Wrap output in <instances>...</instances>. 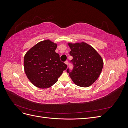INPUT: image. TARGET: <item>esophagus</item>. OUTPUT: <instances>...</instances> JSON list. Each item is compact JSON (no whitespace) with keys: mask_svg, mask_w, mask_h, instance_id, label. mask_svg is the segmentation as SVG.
<instances>
[{"mask_svg":"<svg viewBox=\"0 0 128 128\" xmlns=\"http://www.w3.org/2000/svg\"><path fill=\"white\" fill-rule=\"evenodd\" d=\"M64 63H65V64H66L68 65V61L67 60V61H66L64 62Z\"/></svg>","mask_w":128,"mask_h":128,"instance_id":"1","label":"esophagus"}]
</instances>
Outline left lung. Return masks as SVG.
Instances as JSON below:
<instances>
[{
	"label": "left lung",
	"instance_id": "8db88e82",
	"mask_svg": "<svg viewBox=\"0 0 128 128\" xmlns=\"http://www.w3.org/2000/svg\"><path fill=\"white\" fill-rule=\"evenodd\" d=\"M71 49L69 52L73 58L70 61L74 67L69 74L73 82L77 86H90L98 79L102 71L104 62L96 50L86 42L68 43Z\"/></svg>",
	"mask_w": 128,
	"mask_h": 128
}]
</instances>
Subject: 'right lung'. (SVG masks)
Segmentation results:
<instances>
[{
	"label": "right lung",
	"instance_id": "add662e5",
	"mask_svg": "<svg viewBox=\"0 0 128 128\" xmlns=\"http://www.w3.org/2000/svg\"><path fill=\"white\" fill-rule=\"evenodd\" d=\"M57 44L46 40L38 42L24 57L26 74L34 86L46 88L55 84L67 66L56 52Z\"/></svg>",
	"mask_w": 128,
	"mask_h": 128
}]
</instances>
